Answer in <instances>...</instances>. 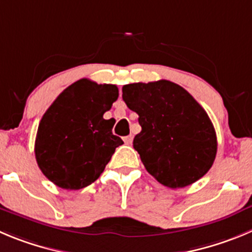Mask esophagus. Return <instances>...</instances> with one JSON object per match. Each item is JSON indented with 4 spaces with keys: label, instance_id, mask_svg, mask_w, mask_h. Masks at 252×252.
Instances as JSON below:
<instances>
[{
    "label": "esophagus",
    "instance_id": "obj_1",
    "mask_svg": "<svg viewBox=\"0 0 252 252\" xmlns=\"http://www.w3.org/2000/svg\"><path fill=\"white\" fill-rule=\"evenodd\" d=\"M123 140H124V143H126V144L130 145L131 143H133V135H126V137L123 138Z\"/></svg>",
    "mask_w": 252,
    "mask_h": 252
}]
</instances>
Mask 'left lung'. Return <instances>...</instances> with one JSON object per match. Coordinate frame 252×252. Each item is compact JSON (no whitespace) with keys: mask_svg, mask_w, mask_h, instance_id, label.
<instances>
[{"mask_svg":"<svg viewBox=\"0 0 252 252\" xmlns=\"http://www.w3.org/2000/svg\"><path fill=\"white\" fill-rule=\"evenodd\" d=\"M123 100L139 115L133 147L150 175L171 189L203 178L218 150L208 113L189 92L170 81L123 86Z\"/></svg>","mask_w":252,"mask_h":252,"instance_id":"left-lung-1","label":"left lung"}]
</instances>
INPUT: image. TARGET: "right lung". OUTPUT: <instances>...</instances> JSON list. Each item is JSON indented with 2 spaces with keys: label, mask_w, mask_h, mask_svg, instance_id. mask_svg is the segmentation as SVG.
I'll list each match as a JSON object with an SVG mask.
<instances>
[{
  "label": "right lung",
  "mask_w": 252,
  "mask_h": 252,
  "mask_svg": "<svg viewBox=\"0 0 252 252\" xmlns=\"http://www.w3.org/2000/svg\"><path fill=\"white\" fill-rule=\"evenodd\" d=\"M114 84L79 79L46 110L37 130L34 154L47 179L62 189L78 190L99 178L123 140L103 118L118 99Z\"/></svg>",
  "instance_id": "add662e5"
}]
</instances>
